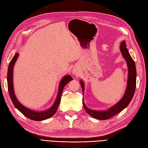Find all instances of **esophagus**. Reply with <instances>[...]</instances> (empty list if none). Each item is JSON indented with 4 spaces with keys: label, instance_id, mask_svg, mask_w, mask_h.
<instances>
[{
    "label": "esophagus",
    "instance_id": "obj_1",
    "mask_svg": "<svg viewBox=\"0 0 148 148\" xmlns=\"http://www.w3.org/2000/svg\"><path fill=\"white\" fill-rule=\"evenodd\" d=\"M72 72L73 75H75V76H78L79 75V71L78 70H76V69H73Z\"/></svg>",
    "mask_w": 148,
    "mask_h": 148
}]
</instances>
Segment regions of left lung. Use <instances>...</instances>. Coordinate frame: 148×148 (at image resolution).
<instances>
[{"mask_svg":"<svg viewBox=\"0 0 148 148\" xmlns=\"http://www.w3.org/2000/svg\"><path fill=\"white\" fill-rule=\"evenodd\" d=\"M120 50L124 58L126 61L129 70L128 79H127V85L125 94L123 97L121 99L119 102H118L116 105L111 107L110 109L106 111H96L89 109L86 106L83 99V103L84 110L87 112V113H88L90 116L93 117V118L95 119L100 120H106L112 118V117L118 114L125 108H126L130 103L134 97L136 88V70L135 64L134 60L130 55L128 49L126 48L125 41L121 42L120 45ZM80 84L83 89V92L84 93V84L82 80L80 81Z\"/></svg>","mask_w":148,"mask_h":148,"instance_id":"obj_1","label":"left lung"}]
</instances>
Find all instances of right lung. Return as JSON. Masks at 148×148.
Instances as JSON below:
<instances>
[{"instance_id":"obj_1","label":"right lung","mask_w":148,"mask_h":148,"mask_svg":"<svg viewBox=\"0 0 148 148\" xmlns=\"http://www.w3.org/2000/svg\"><path fill=\"white\" fill-rule=\"evenodd\" d=\"M19 54L16 53L14 56V57L12 58V60L8 65V72H7V84H8V92L11 99L12 102L14 106L23 114L25 116H26L29 119L33 120V121H43L51 117H52L57 111L58 106L60 101L61 96H62V93L64 89V86L67 84L70 81L73 80V78L70 75H65L61 79L60 82L59 86V91L58 96L56 99L54 104L47 110L43 111H35L34 110H30L25 106L23 105L18 100L14 94V91L13 88V67L15 62L18 58Z\"/></svg>"}]
</instances>
